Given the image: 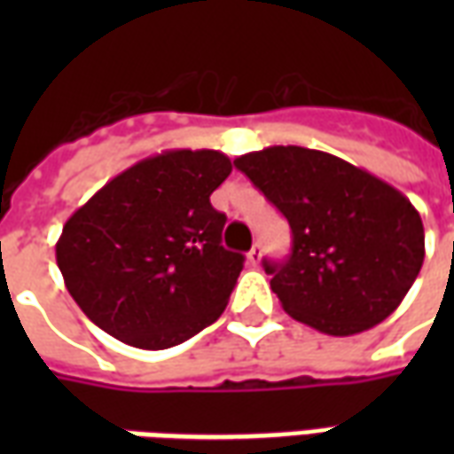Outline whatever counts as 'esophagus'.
<instances>
[{
	"instance_id": "1",
	"label": "esophagus",
	"mask_w": 454,
	"mask_h": 454,
	"mask_svg": "<svg viewBox=\"0 0 454 454\" xmlns=\"http://www.w3.org/2000/svg\"><path fill=\"white\" fill-rule=\"evenodd\" d=\"M247 262H250L253 267L260 265V262H262V247L253 246V250L247 253Z\"/></svg>"
}]
</instances>
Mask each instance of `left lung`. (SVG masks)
<instances>
[{"mask_svg":"<svg viewBox=\"0 0 454 454\" xmlns=\"http://www.w3.org/2000/svg\"><path fill=\"white\" fill-rule=\"evenodd\" d=\"M292 228V255L267 262L286 314L328 335L391 316L426 257L416 207L399 189L324 150L272 145L233 160Z\"/></svg>","mask_w":454,"mask_h":454,"instance_id":"8db88e82","label":"left lung"}]
</instances>
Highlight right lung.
Instances as JSON below:
<instances>
[{"instance_id": "add662e5", "label": "right lung", "mask_w": 454, "mask_h": 454, "mask_svg": "<svg viewBox=\"0 0 454 454\" xmlns=\"http://www.w3.org/2000/svg\"><path fill=\"white\" fill-rule=\"evenodd\" d=\"M231 169L218 150H162L67 218L55 260L70 296L104 333L165 350L223 314L243 255L221 246L226 214L208 197Z\"/></svg>"}]
</instances>
